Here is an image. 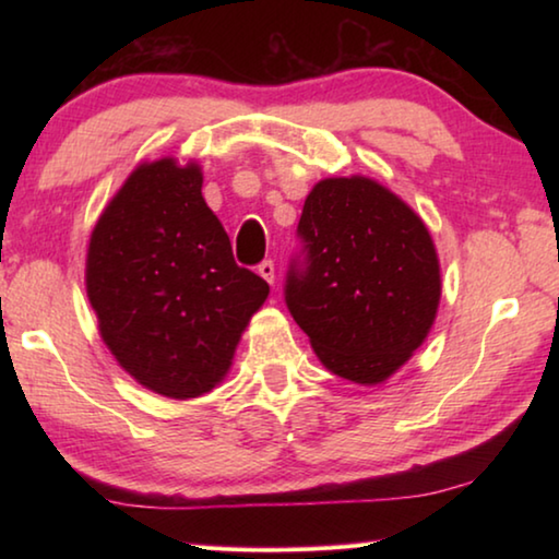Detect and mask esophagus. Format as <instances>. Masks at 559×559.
I'll return each instance as SVG.
<instances>
[{"mask_svg":"<svg viewBox=\"0 0 559 559\" xmlns=\"http://www.w3.org/2000/svg\"><path fill=\"white\" fill-rule=\"evenodd\" d=\"M259 276L266 281V283H273L276 281V266H273V261H263L259 263Z\"/></svg>","mask_w":559,"mask_h":559,"instance_id":"1","label":"esophagus"}]
</instances>
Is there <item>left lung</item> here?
<instances>
[{"label": "left lung", "instance_id": "1", "mask_svg": "<svg viewBox=\"0 0 559 559\" xmlns=\"http://www.w3.org/2000/svg\"><path fill=\"white\" fill-rule=\"evenodd\" d=\"M298 234L306 271L290 269L288 310L320 362L374 386L427 340L441 266L421 216L372 177H328L310 189Z\"/></svg>", "mask_w": 559, "mask_h": 559}]
</instances>
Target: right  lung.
I'll list each match as a JSON object with an SVG mask.
<instances>
[{
  "instance_id": "obj_1",
  "label": "right lung",
  "mask_w": 559,
  "mask_h": 559,
  "mask_svg": "<svg viewBox=\"0 0 559 559\" xmlns=\"http://www.w3.org/2000/svg\"><path fill=\"white\" fill-rule=\"evenodd\" d=\"M202 182L194 159L140 163L88 241L86 293L103 343L132 380L169 400L224 380L269 298L266 281L236 266Z\"/></svg>"
}]
</instances>
